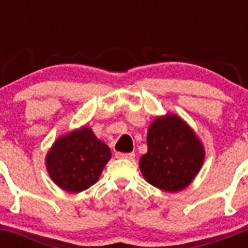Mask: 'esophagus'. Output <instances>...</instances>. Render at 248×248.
<instances>
[{"mask_svg":"<svg viewBox=\"0 0 248 248\" xmlns=\"http://www.w3.org/2000/svg\"><path fill=\"white\" fill-rule=\"evenodd\" d=\"M117 157H122V159H129L133 160L135 157L134 153H117Z\"/></svg>","mask_w":248,"mask_h":248,"instance_id":"obj_1","label":"esophagus"}]
</instances>
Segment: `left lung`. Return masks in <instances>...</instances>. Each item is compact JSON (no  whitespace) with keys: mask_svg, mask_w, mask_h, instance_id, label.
I'll return each mask as SVG.
<instances>
[{"mask_svg":"<svg viewBox=\"0 0 248 248\" xmlns=\"http://www.w3.org/2000/svg\"><path fill=\"white\" fill-rule=\"evenodd\" d=\"M148 153L139 166L149 184L176 192L194 180L203 163V148L194 131L176 115L157 118L148 130Z\"/></svg>","mask_w":248,"mask_h":248,"instance_id":"8db88e82","label":"left lung"}]
</instances>
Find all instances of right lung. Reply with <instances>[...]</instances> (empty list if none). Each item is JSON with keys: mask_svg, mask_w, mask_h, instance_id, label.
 Here are the masks:
<instances>
[{"mask_svg": "<svg viewBox=\"0 0 248 248\" xmlns=\"http://www.w3.org/2000/svg\"><path fill=\"white\" fill-rule=\"evenodd\" d=\"M110 149L89 128L72 131L57 140L47 155V170L52 180L69 192H80L97 183Z\"/></svg>", "mask_w": 248, "mask_h": 248, "instance_id": "1", "label": "right lung"}]
</instances>
